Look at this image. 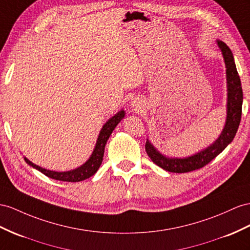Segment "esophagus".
<instances>
[{"label":"esophagus","instance_id":"obj_1","mask_svg":"<svg viewBox=\"0 0 250 250\" xmlns=\"http://www.w3.org/2000/svg\"><path fill=\"white\" fill-rule=\"evenodd\" d=\"M133 104V106H135V107H138V106H137L138 104H135V102H133V104Z\"/></svg>","mask_w":250,"mask_h":250}]
</instances>
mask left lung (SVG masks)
Wrapping results in <instances>:
<instances>
[{"instance_id":"obj_1","label":"left lung","mask_w":250,"mask_h":250,"mask_svg":"<svg viewBox=\"0 0 250 250\" xmlns=\"http://www.w3.org/2000/svg\"><path fill=\"white\" fill-rule=\"evenodd\" d=\"M221 52L223 54L224 61L226 65V79H227V117L225 126L215 142L203 151H200L194 155L185 158H170L159 153L149 139H146V154L156 164L158 167L166 171L174 172V173H186L203 168L215 158L226 146L232 142L236 131L239 129L242 104H243V91L241 85L240 76L235 67L233 55L231 50L223 41L217 40Z\"/></svg>"}]
</instances>
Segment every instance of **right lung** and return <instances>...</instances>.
I'll list each match as a JSON object with an SVG mask.
<instances>
[{"instance_id":"add662e5","label":"right lung","mask_w":250,"mask_h":250,"mask_svg":"<svg viewBox=\"0 0 250 250\" xmlns=\"http://www.w3.org/2000/svg\"><path fill=\"white\" fill-rule=\"evenodd\" d=\"M124 117H125V111L121 110L117 114H115L112 118H110L106 121L105 125L102 126V129L99 133L97 143H96L95 149L92 153L91 157H89L87 159V162H85L79 168L66 171V172H57V171H50V170L41 168L39 166H37L34 163L28 161L26 157H24V161L26 162L29 166H31L33 168L42 172L44 175H46L56 181L70 182V183L84 181L86 178L93 176L99 169L100 165L102 163V159H104V148H105V144L107 142V139L111 136V134L114 131L115 127H116V125L120 123V120Z\"/></svg>"}]
</instances>
